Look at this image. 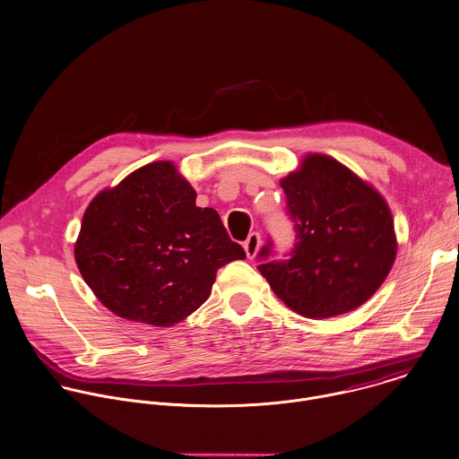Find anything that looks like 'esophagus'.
Returning <instances> with one entry per match:
<instances>
[{
	"mask_svg": "<svg viewBox=\"0 0 459 459\" xmlns=\"http://www.w3.org/2000/svg\"><path fill=\"white\" fill-rule=\"evenodd\" d=\"M261 234L259 232H252L248 238H247V241H245V252H247V255H248V259H254L255 255H257V252H259V248H261Z\"/></svg>",
	"mask_w": 459,
	"mask_h": 459,
	"instance_id": "1",
	"label": "esophagus"
}]
</instances>
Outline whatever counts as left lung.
<instances>
[{"instance_id":"8db88e82","label":"left lung","mask_w":459,"mask_h":459,"mask_svg":"<svg viewBox=\"0 0 459 459\" xmlns=\"http://www.w3.org/2000/svg\"><path fill=\"white\" fill-rule=\"evenodd\" d=\"M295 247L286 261H266L257 270L273 293L295 313L322 320L365 304L388 277L397 239L386 200L347 166L322 153L304 157L281 180Z\"/></svg>"}]
</instances>
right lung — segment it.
<instances>
[{
	"mask_svg": "<svg viewBox=\"0 0 459 459\" xmlns=\"http://www.w3.org/2000/svg\"><path fill=\"white\" fill-rule=\"evenodd\" d=\"M220 214L196 207V193L169 160L150 162L85 209L76 266L114 315L169 327L211 295L216 272L245 259Z\"/></svg>",
	"mask_w": 459,
	"mask_h": 459,
	"instance_id": "right-lung-1",
	"label": "right lung"
}]
</instances>
